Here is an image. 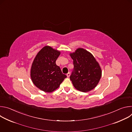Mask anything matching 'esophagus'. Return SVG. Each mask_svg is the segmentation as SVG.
<instances>
[{"instance_id": "esophagus-1", "label": "esophagus", "mask_w": 132, "mask_h": 132, "mask_svg": "<svg viewBox=\"0 0 132 132\" xmlns=\"http://www.w3.org/2000/svg\"><path fill=\"white\" fill-rule=\"evenodd\" d=\"M70 72H68L67 73L66 76H67V77H70Z\"/></svg>"}]
</instances>
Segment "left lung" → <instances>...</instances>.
<instances>
[{"mask_svg": "<svg viewBox=\"0 0 132 132\" xmlns=\"http://www.w3.org/2000/svg\"><path fill=\"white\" fill-rule=\"evenodd\" d=\"M69 55L74 65L70 79L75 89L86 92L95 88L101 79L102 70L95 57L83 48H78Z\"/></svg>", "mask_w": 132, "mask_h": 132, "instance_id": "obj_1", "label": "left lung"}]
</instances>
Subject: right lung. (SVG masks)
Returning a JSON list of instances; mask_svg holds the SVG:
<instances>
[{
  "mask_svg": "<svg viewBox=\"0 0 132 132\" xmlns=\"http://www.w3.org/2000/svg\"><path fill=\"white\" fill-rule=\"evenodd\" d=\"M60 54V51L46 45L37 53L33 60L30 70L31 78L33 84L44 92L55 91L67 77L56 64Z\"/></svg>",
  "mask_w": 132,
  "mask_h": 132,
  "instance_id": "1",
  "label": "right lung"
}]
</instances>
